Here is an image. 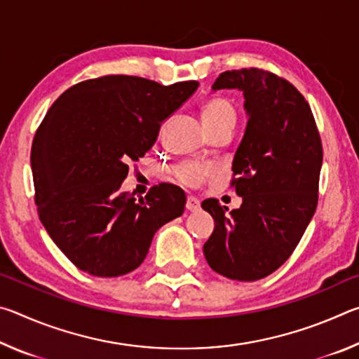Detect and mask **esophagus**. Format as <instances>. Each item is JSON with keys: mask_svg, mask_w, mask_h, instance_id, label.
<instances>
[{"mask_svg": "<svg viewBox=\"0 0 359 359\" xmlns=\"http://www.w3.org/2000/svg\"><path fill=\"white\" fill-rule=\"evenodd\" d=\"M187 210H190V212H198L199 209H201V203L198 201L196 198H193V196H188L187 198Z\"/></svg>", "mask_w": 359, "mask_h": 359, "instance_id": "esophagus-1", "label": "esophagus"}]
</instances>
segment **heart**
<instances>
[{"label":"heart","mask_w":359,"mask_h":359,"mask_svg":"<svg viewBox=\"0 0 359 359\" xmlns=\"http://www.w3.org/2000/svg\"><path fill=\"white\" fill-rule=\"evenodd\" d=\"M236 120V111L233 104L226 100H212L208 104L203 107V121L205 128H210V126L224 123V121H233ZM214 172V169L209 166H204L201 163H184L177 169H175V174L180 182H184L187 185L196 187L201 184V182Z\"/></svg>","instance_id":"heart-1"}]
</instances>
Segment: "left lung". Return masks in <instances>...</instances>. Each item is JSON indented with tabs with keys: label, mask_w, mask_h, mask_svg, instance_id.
<instances>
[{
	"label": "left lung",
	"mask_w": 359,
	"mask_h": 359,
	"mask_svg": "<svg viewBox=\"0 0 359 359\" xmlns=\"http://www.w3.org/2000/svg\"><path fill=\"white\" fill-rule=\"evenodd\" d=\"M244 95L247 126L231 185L242 198L228 212L203 201L215 222L203 250L217 274L253 282L277 271L299 244L318 203L323 149L311 107L285 79L263 69L222 72L212 90Z\"/></svg>",
	"instance_id": "left-lung-1"
}]
</instances>
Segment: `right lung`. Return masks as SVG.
Instances as JSON below:
<instances>
[{
	"label": "right lung",
	"instance_id": "1",
	"mask_svg": "<svg viewBox=\"0 0 359 359\" xmlns=\"http://www.w3.org/2000/svg\"><path fill=\"white\" fill-rule=\"evenodd\" d=\"M196 88L194 81L165 87L104 76L66 90L48 109L32 147L34 201L48 236L81 271L128 274L156 231L184 214L179 187L155 185L139 201L120 187L130 163L147 154L163 121Z\"/></svg>",
	"mask_w": 359,
	"mask_h": 359
}]
</instances>
